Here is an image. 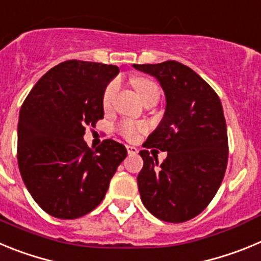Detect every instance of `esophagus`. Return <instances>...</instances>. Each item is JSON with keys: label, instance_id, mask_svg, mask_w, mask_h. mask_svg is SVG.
Segmentation results:
<instances>
[{"label": "esophagus", "instance_id": "obj_1", "mask_svg": "<svg viewBox=\"0 0 261 261\" xmlns=\"http://www.w3.org/2000/svg\"><path fill=\"white\" fill-rule=\"evenodd\" d=\"M126 149H127V153L130 156H134V154L138 153V148L134 147V145H126Z\"/></svg>", "mask_w": 261, "mask_h": 261}]
</instances>
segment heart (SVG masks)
I'll return each mask as SVG.
<instances>
[{
    "mask_svg": "<svg viewBox=\"0 0 261 261\" xmlns=\"http://www.w3.org/2000/svg\"><path fill=\"white\" fill-rule=\"evenodd\" d=\"M134 87H135L136 92H138V95L140 96L142 100L147 98L148 96H151L152 93H160L159 87L153 82L149 81V79L136 78L134 81ZM117 90H118V81H113L108 84V87L104 91V96H102V104H104L105 108H108L112 104V100H113ZM144 130V123H135L133 121H123L118 126V131L121 133V135L125 136L126 139H135L138 133Z\"/></svg>",
    "mask_w": 261,
    "mask_h": 261,
    "instance_id": "1",
    "label": "heart"
}]
</instances>
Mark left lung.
<instances>
[{
	"mask_svg": "<svg viewBox=\"0 0 261 261\" xmlns=\"http://www.w3.org/2000/svg\"><path fill=\"white\" fill-rule=\"evenodd\" d=\"M159 81L165 113L143 144L168 156L159 164L147 149L138 187L143 204L166 222H185L215 198L227 165V133L217 93L194 70L177 61L133 65Z\"/></svg>",
	"mask_w": 261,
	"mask_h": 261,
	"instance_id": "1",
	"label": "left lung"
}]
</instances>
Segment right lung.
<instances>
[{
  "label": "right lung",
  "instance_id": "obj_1",
  "mask_svg": "<svg viewBox=\"0 0 261 261\" xmlns=\"http://www.w3.org/2000/svg\"><path fill=\"white\" fill-rule=\"evenodd\" d=\"M118 72L113 65L66 61L39 79L20 108V175L53 217L72 220L95 210L127 156L116 140L105 139L93 151L83 139L84 127L104 118V91Z\"/></svg>",
  "mask_w": 261,
  "mask_h": 261
}]
</instances>
